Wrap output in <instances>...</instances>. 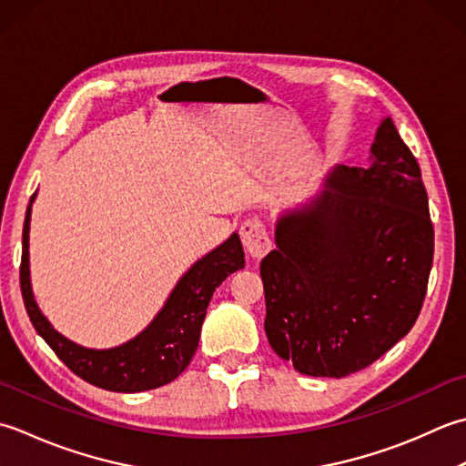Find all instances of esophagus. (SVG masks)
<instances>
[{
    "label": "esophagus",
    "mask_w": 466,
    "mask_h": 466,
    "mask_svg": "<svg viewBox=\"0 0 466 466\" xmlns=\"http://www.w3.org/2000/svg\"><path fill=\"white\" fill-rule=\"evenodd\" d=\"M241 241L245 245L247 253L255 259H261L263 255H268L271 251V239L268 233V227H265L263 221H245L241 225Z\"/></svg>",
    "instance_id": "34e87169"
}]
</instances>
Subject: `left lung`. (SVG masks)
Returning <instances> with one entry per match:
<instances>
[{
  "label": "left lung",
  "instance_id": "8db88e82",
  "mask_svg": "<svg viewBox=\"0 0 466 466\" xmlns=\"http://www.w3.org/2000/svg\"><path fill=\"white\" fill-rule=\"evenodd\" d=\"M372 163L338 167L309 205L279 217L261 261L265 334L308 376L344 378L412 329L432 268L420 167L388 116Z\"/></svg>",
  "mask_w": 466,
  "mask_h": 466
}]
</instances>
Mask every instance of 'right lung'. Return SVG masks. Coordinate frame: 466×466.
<instances>
[{"mask_svg":"<svg viewBox=\"0 0 466 466\" xmlns=\"http://www.w3.org/2000/svg\"><path fill=\"white\" fill-rule=\"evenodd\" d=\"M34 198L35 193L27 205L24 221L20 286L25 311L37 334L46 339V344L76 376L104 388V390L145 392L173 382L197 352L201 326L213 291L227 279V275L245 268V253L239 235L233 233L217 249L198 259L178 279L165 308L137 338L110 350H90L58 334L50 321L44 318L34 299L30 283V253H27Z\"/></svg>","mask_w":466,"mask_h":466,"instance_id":"obj_1","label":"right lung"}]
</instances>
